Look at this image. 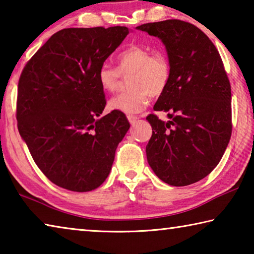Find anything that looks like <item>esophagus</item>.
Returning <instances> with one entry per match:
<instances>
[{
  "mask_svg": "<svg viewBox=\"0 0 254 254\" xmlns=\"http://www.w3.org/2000/svg\"><path fill=\"white\" fill-rule=\"evenodd\" d=\"M127 120H128V122H130V123L132 124V126H133V124H135V122L137 121V120H139V118H136V117H130V115H128Z\"/></svg>",
  "mask_w": 254,
  "mask_h": 254,
  "instance_id": "esophagus-1",
  "label": "esophagus"
}]
</instances>
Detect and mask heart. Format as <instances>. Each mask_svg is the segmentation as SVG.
<instances>
[{"instance_id": "heart-1", "label": "heart", "mask_w": 254, "mask_h": 254, "mask_svg": "<svg viewBox=\"0 0 254 254\" xmlns=\"http://www.w3.org/2000/svg\"><path fill=\"white\" fill-rule=\"evenodd\" d=\"M118 63L119 69L105 63L97 71L98 84L107 93L118 91L122 75H133L130 80L132 91L111 98V111L127 115L140 113L148 106L150 95L160 96L169 84L171 68L165 54H152L148 47L132 45L119 54Z\"/></svg>"}]
</instances>
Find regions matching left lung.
Here are the masks:
<instances>
[{
  "instance_id": "left-lung-1",
  "label": "left lung",
  "mask_w": 254,
  "mask_h": 254,
  "mask_svg": "<svg viewBox=\"0 0 254 254\" xmlns=\"http://www.w3.org/2000/svg\"><path fill=\"white\" fill-rule=\"evenodd\" d=\"M137 30L166 47L171 76L154 111L168 122L147 117L152 135L145 148L149 166L170 186H187L212 173L232 133L231 85L221 56L209 38L180 20L145 23Z\"/></svg>"
}]
</instances>
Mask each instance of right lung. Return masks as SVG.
Wrapping results in <instances>:
<instances>
[{
  "label": "right lung",
  "mask_w": 254,
  "mask_h": 254,
  "mask_svg": "<svg viewBox=\"0 0 254 254\" xmlns=\"http://www.w3.org/2000/svg\"><path fill=\"white\" fill-rule=\"evenodd\" d=\"M128 32L127 27L60 30L20 76V135L39 169L59 187L91 191L109 177L130 123L117 111L100 118L106 101L97 71Z\"/></svg>",
  "instance_id": "right-lung-1"
}]
</instances>
